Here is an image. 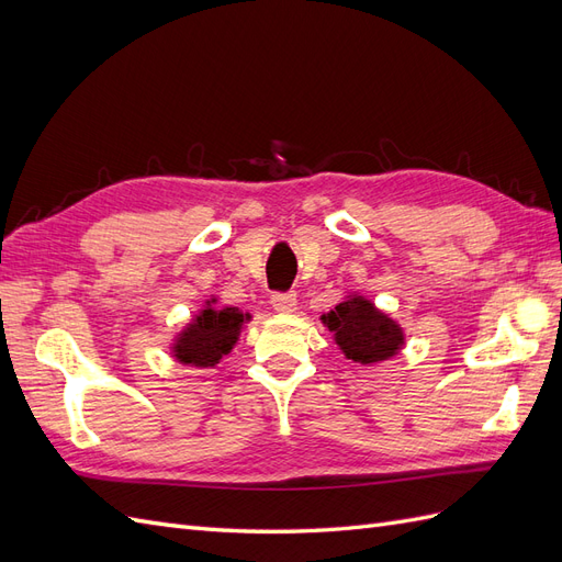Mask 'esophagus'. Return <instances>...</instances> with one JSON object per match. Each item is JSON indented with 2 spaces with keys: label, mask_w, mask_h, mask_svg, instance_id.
Here are the masks:
<instances>
[{
  "label": "esophagus",
  "mask_w": 562,
  "mask_h": 562,
  "mask_svg": "<svg viewBox=\"0 0 562 562\" xmlns=\"http://www.w3.org/2000/svg\"><path fill=\"white\" fill-rule=\"evenodd\" d=\"M271 307H274L279 314H291L297 310V295L295 293L271 295Z\"/></svg>",
  "instance_id": "34e87169"
}]
</instances>
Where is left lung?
Wrapping results in <instances>:
<instances>
[{
	"label": "left lung",
	"instance_id": "obj_1",
	"mask_svg": "<svg viewBox=\"0 0 562 562\" xmlns=\"http://www.w3.org/2000/svg\"><path fill=\"white\" fill-rule=\"evenodd\" d=\"M321 323L330 330L345 359L353 363L375 366L394 359L405 347L401 323L359 291L347 293L342 302L335 304V310L321 316Z\"/></svg>",
	"mask_w": 562,
	"mask_h": 562
}]
</instances>
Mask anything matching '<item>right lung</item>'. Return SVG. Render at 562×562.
Returning <instances> with one entry per match:
<instances>
[{
	"label": "right lung",
	"mask_w": 562,
	"mask_h": 562,
	"mask_svg": "<svg viewBox=\"0 0 562 562\" xmlns=\"http://www.w3.org/2000/svg\"><path fill=\"white\" fill-rule=\"evenodd\" d=\"M250 318L252 316L239 307H217V297L211 295L171 339L168 351L182 366L215 368L239 342Z\"/></svg>",
	"instance_id": "right-lung-1"
}]
</instances>
